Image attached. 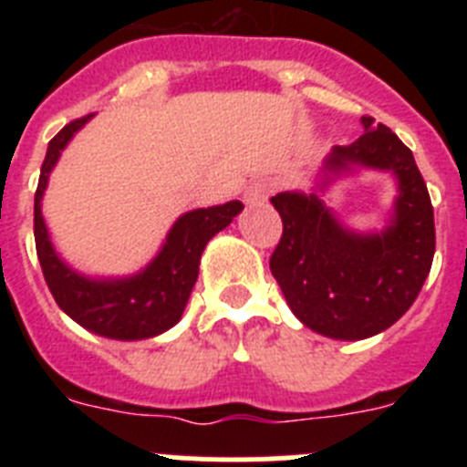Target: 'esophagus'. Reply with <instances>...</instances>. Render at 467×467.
I'll use <instances>...</instances> for the list:
<instances>
[{
  "instance_id": "34e87169",
  "label": "esophagus",
  "mask_w": 467,
  "mask_h": 467,
  "mask_svg": "<svg viewBox=\"0 0 467 467\" xmlns=\"http://www.w3.org/2000/svg\"><path fill=\"white\" fill-rule=\"evenodd\" d=\"M274 187H275V184L269 182V180H257V182L250 184V187L245 189V203L247 205L264 203V201L271 196Z\"/></svg>"
}]
</instances>
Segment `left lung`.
<instances>
[{
  "mask_svg": "<svg viewBox=\"0 0 467 467\" xmlns=\"http://www.w3.org/2000/svg\"><path fill=\"white\" fill-rule=\"evenodd\" d=\"M360 121L365 133L329 151L311 192L271 198L283 220L271 274L301 325L339 341L369 339L398 323L419 296L435 254L431 196L414 154L383 123ZM362 170L388 171L399 187L381 232L350 230L324 203L334 183Z\"/></svg>",
  "mask_w": 467,
  "mask_h": 467,
  "instance_id": "8db88e82",
  "label": "left lung"
}]
</instances>
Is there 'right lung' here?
<instances>
[{
    "instance_id": "right-lung-1",
    "label": "right lung",
    "mask_w": 467,
    "mask_h": 467,
    "mask_svg": "<svg viewBox=\"0 0 467 467\" xmlns=\"http://www.w3.org/2000/svg\"><path fill=\"white\" fill-rule=\"evenodd\" d=\"M93 117L95 114H88L67 123L48 142L35 193L36 257L53 299L74 323L105 339H151L180 323L196 285L198 264L205 245L214 234L231 224V220L243 210V203L229 201L180 214L168 231L166 241L161 243L156 257L138 274L117 278L81 274L57 254L47 220L41 214V198L47 193L48 177L65 147Z\"/></svg>"
}]
</instances>
